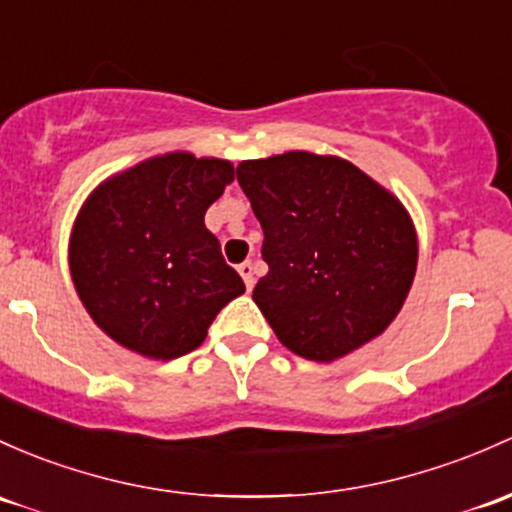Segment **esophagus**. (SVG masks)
I'll return each mask as SVG.
<instances>
[{
    "label": "esophagus",
    "mask_w": 512,
    "mask_h": 512,
    "mask_svg": "<svg viewBox=\"0 0 512 512\" xmlns=\"http://www.w3.org/2000/svg\"><path fill=\"white\" fill-rule=\"evenodd\" d=\"M242 282H245L247 289H252V284H255V267H252V262H242L238 267Z\"/></svg>",
    "instance_id": "obj_1"
}]
</instances>
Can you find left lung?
I'll return each mask as SVG.
<instances>
[{"label":"left lung","instance_id":"8db88e82","mask_svg":"<svg viewBox=\"0 0 512 512\" xmlns=\"http://www.w3.org/2000/svg\"><path fill=\"white\" fill-rule=\"evenodd\" d=\"M270 272L252 299L279 341L333 363L395 321L417 272L410 213L341 157L287 152L240 161Z\"/></svg>","mask_w":512,"mask_h":512}]
</instances>
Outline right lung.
<instances>
[{
  "label": "right lung",
  "mask_w": 512,
  "mask_h": 512,
  "mask_svg": "<svg viewBox=\"0 0 512 512\" xmlns=\"http://www.w3.org/2000/svg\"><path fill=\"white\" fill-rule=\"evenodd\" d=\"M230 161L171 152L95 188L73 223L68 262L80 301L112 341L154 360L191 353L245 292L203 223L233 181Z\"/></svg>",
  "instance_id": "add662e5"
}]
</instances>
